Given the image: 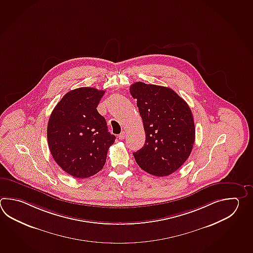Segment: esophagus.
<instances>
[{
  "label": "esophagus",
  "mask_w": 253,
  "mask_h": 253,
  "mask_svg": "<svg viewBox=\"0 0 253 253\" xmlns=\"http://www.w3.org/2000/svg\"><path fill=\"white\" fill-rule=\"evenodd\" d=\"M125 139V132L123 131L121 134L119 135V139H121V140H123V139Z\"/></svg>",
  "instance_id": "34e87169"
}]
</instances>
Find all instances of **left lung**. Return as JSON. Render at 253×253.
Returning <instances> with one entry per match:
<instances>
[{"label": "left lung", "instance_id": "left-lung-1", "mask_svg": "<svg viewBox=\"0 0 253 253\" xmlns=\"http://www.w3.org/2000/svg\"><path fill=\"white\" fill-rule=\"evenodd\" d=\"M129 92L137 100L146 133L145 144L133 153L150 175L166 176L177 170L190 155L196 129L186 101L172 89L137 82Z\"/></svg>", "mask_w": 253, "mask_h": 253}]
</instances>
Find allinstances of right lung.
<instances>
[{"instance_id":"add662e5","label":"right lung","mask_w":253,"mask_h":253,"mask_svg":"<svg viewBox=\"0 0 253 253\" xmlns=\"http://www.w3.org/2000/svg\"><path fill=\"white\" fill-rule=\"evenodd\" d=\"M104 91L77 88L66 93L52 111L47 142L63 170L78 178L95 175L103 168L115 136L97 111Z\"/></svg>"}]
</instances>
